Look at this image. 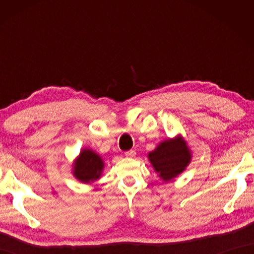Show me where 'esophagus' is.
<instances>
[{"label": "esophagus", "instance_id": "esophagus-1", "mask_svg": "<svg viewBox=\"0 0 254 254\" xmlns=\"http://www.w3.org/2000/svg\"><path fill=\"white\" fill-rule=\"evenodd\" d=\"M126 157H128V158H132V157H134L135 156V151L134 150H128V151H126Z\"/></svg>", "mask_w": 254, "mask_h": 254}]
</instances>
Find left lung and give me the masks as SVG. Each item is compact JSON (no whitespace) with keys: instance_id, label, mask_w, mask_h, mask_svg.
I'll list each match as a JSON object with an SVG mask.
<instances>
[{"instance_id":"obj_1","label":"left lung","mask_w":254,"mask_h":254,"mask_svg":"<svg viewBox=\"0 0 254 254\" xmlns=\"http://www.w3.org/2000/svg\"><path fill=\"white\" fill-rule=\"evenodd\" d=\"M149 159L159 176L165 182H169L186 168L190 161V152L186 142L178 137L163 141L154 151L149 153Z\"/></svg>"}]
</instances>
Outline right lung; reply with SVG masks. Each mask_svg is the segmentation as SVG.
<instances>
[{
    "instance_id": "right-lung-1",
    "label": "right lung",
    "mask_w": 254,
    "mask_h": 254,
    "mask_svg": "<svg viewBox=\"0 0 254 254\" xmlns=\"http://www.w3.org/2000/svg\"><path fill=\"white\" fill-rule=\"evenodd\" d=\"M104 163L101 157L91 150H83L75 163V177L83 183L100 178Z\"/></svg>"
}]
</instances>
